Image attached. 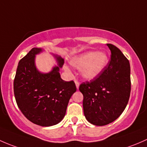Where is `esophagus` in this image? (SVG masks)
Masks as SVG:
<instances>
[{
  "instance_id": "esophagus-1",
  "label": "esophagus",
  "mask_w": 147,
  "mask_h": 147,
  "mask_svg": "<svg viewBox=\"0 0 147 147\" xmlns=\"http://www.w3.org/2000/svg\"><path fill=\"white\" fill-rule=\"evenodd\" d=\"M75 84H76V86L77 89H78V88H79V85H80L79 82H78V81H77V80H76V81H75Z\"/></svg>"
}]
</instances>
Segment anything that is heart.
Here are the masks:
<instances>
[{"instance_id":"heart-1","label":"heart","mask_w":147,"mask_h":147,"mask_svg":"<svg viewBox=\"0 0 147 147\" xmlns=\"http://www.w3.org/2000/svg\"><path fill=\"white\" fill-rule=\"evenodd\" d=\"M71 64L77 69H82L81 75L87 80L96 78L106 67L108 63V57L104 52L88 51L71 61ZM67 70V68L65 67Z\"/></svg>"}]
</instances>
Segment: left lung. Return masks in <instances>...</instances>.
Masks as SVG:
<instances>
[{
    "label": "left lung",
    "mask_w": 147,
    "mask_h": 147,
    "mask_svg": "<svg viewBox=\"0 0 147 147\" xmlns=\"http://www.w3.org/2000/svg\"><path fill=\"white\" fill-rule=\"evenodd\" d=\"M111 58L98 76L82 83L84 115L97 126L108 125L120 116L129 101L131 91L130 65L117 47L107 44Z\"/></svg>",
    "instance_id": "1"
}]
</instances>
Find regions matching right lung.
Here are the masks:
<instances>
[{"label": "right lung", "instance_id": "obj_1", "mask_svg": "<svg viewBox=\"0 0 147 147\" xmlns=\"http://www.w3.org/2000/svg\"><path fill=\"white\" fill-rule=\"evenodd\" d=\"M32 48L18 63L13 83L16 102L22 114L35 125L42 127L55 125L66 114L68 103L76 91L73 81L61 78L59 69L64 60L54 55L59 66L47 74H42L34 63L35 55L42 51Z\"/></svg>", "mask_w": 147, "mask_h": 147}]
</instances>
